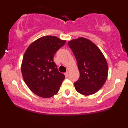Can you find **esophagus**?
Segmentation results:
<instances>
[{"instance_id":"obj_1","label":"esophagus","mask_w":128,"mask_h":128,"mask_svg":"<svg viewBox=\"0 0 128 128\" xmlns=\"http://www.w3.org/2000/svg\"><path fill=\"white\" fill-rule=\"evenodd\" d=\"M64 75H65L66 77H68V72H66V73H64Z\"/></svg>"}]
</instances>
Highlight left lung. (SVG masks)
Masks as SVG:
<instances>
[{
    "label": "left lung",
    "instance_id": "1",
    "mask_svg": "<svg viewBox=\"0 0 128 128\" xmlns=\"http://www.w3.org/2000/svg\"><path fill=\"white\" fill-rule=\"evenodd\" d=\"M76 58L80 73L78 80L74 84L75 89L84 95L97 92L108 76V64L97 46L90 40L79 38L68 42Z\"/></svg>",
    "mask_w": 128,
    "mask_h": 128
}]
</instances>
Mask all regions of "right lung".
I'll return each mask as SVG.
<instances>
[{"mask_svg":"<svg viewBox=\"0 0 128 128\" xmlns=\"http://www.w3.org/2000/svg\"><path fill=\"white\" fill-rule=\"evenodd\" d=\"M66 42L55 36H46L34 41L26 49L21 73L27 86L38 96L50 98L59 91L65 76L58 72L53 58Z\"/></svg>","mask_w":128,"mask_h":128,"instance_id":"1","label":"right lung"}]
</instances>
